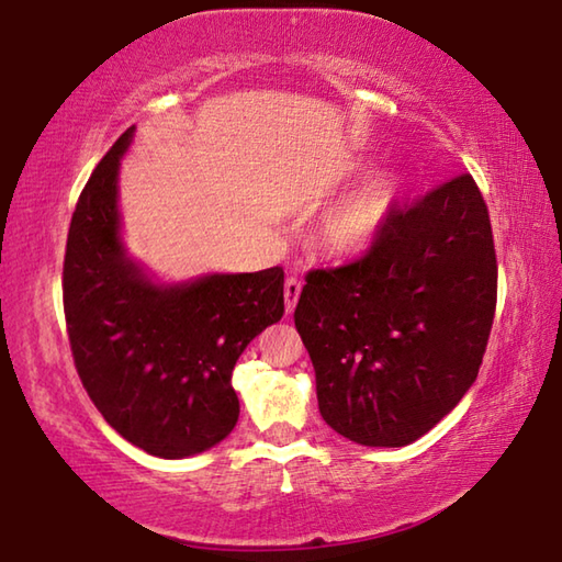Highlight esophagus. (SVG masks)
I'll return each instance as SVG.
<instances>
[{
	"label": "esophagus",
	"instance_id": "1",
	"mask_svg": "<svg viewBox=\"0 0 562 562\" xmlns=\"http://www.w3.org/2000/svg\"><path fill=\"white\" fill-rule=\"evenodd\" d=\"M300 292H302V282L297 278L284 280V310H288V315H292L294 307H297Z\"/></svg>",
	"mask_w": 562,
	"mask_h": 562
}]
</instances>
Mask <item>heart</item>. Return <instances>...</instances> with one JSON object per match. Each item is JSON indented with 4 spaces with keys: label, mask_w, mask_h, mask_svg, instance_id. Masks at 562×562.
<instances>
[{
    "label": "heart",
    "mask_w": 562,
    "mask_h": 562,
    "mask_svg": "<svg viewBox=\"0 0 562 562\" xmlns=\"http://www.w3.org/2000/svg\"><path fill=\"white\" fill-rule=\"evenodd\" d=\"M398 198V178L379 176L337 205L325 221V237L337 252L357 255L372 245L392 215Z\"/></svg>",
    "instance_id": "1"
}]
</instances>
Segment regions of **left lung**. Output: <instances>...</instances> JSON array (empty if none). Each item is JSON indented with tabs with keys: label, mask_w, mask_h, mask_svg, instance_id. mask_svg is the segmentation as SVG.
Listing matches in <instances>:
<instances>
[{
	"label": "left lung",
	"mask_w": 562,
	"mask_h": 562,
	"mask_svg": "<svg viewBox=\"0 0 562 562\" xmlns=\"http://www.w3.org/2000/svg\"><path fill=\"white\" fill-rule=\"evenodd\" d=\"M496 292L488 207L469 173L394 205L359 260L307 274L294 310L322 418L361 446L431 431L479 376Z\"/></svg>",
	"instance_id": "1"
}]
</instances>
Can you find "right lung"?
<instances>
[{"mask_svg":"<svg viewBox=\"0 0 562 562\" xmlns=\"http://www.w3.org/2000/svg\"><path fill=\"white\" fill-rule=\"evenodd\" d=\"M133 131L93 168L71 215L66 331L81 384L113 429L150 456L183 459L235 429V361L284 315V272L150 282L121 243L119 166Z\"/></svg>","mask_w":562,"mask_h":562,"instance_id":"right-lung-1","label":"right lung"}]
</instances>
